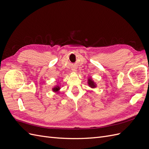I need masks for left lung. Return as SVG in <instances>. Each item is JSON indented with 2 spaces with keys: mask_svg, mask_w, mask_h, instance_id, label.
I'll list each match as a JSON object with an SVG mask.
<instances>
[{
  "mask_svg": "<svg viewBox=\"0 0 149 149\" xmlns=\"http://www.w3.org/2000/svg\"><path fill=\"white\" fill-rule=\"evenodd\" d=\"M88 84H89V86L91 87V88H94L96 87L95 83H94V82L92 80V79H91V78H89V79H88Z\"/></svg>",
  "mask_w": 149,
  "mask_h": 149,
  "instance_id": "1",
  "label": "left lung"
}]
</instances>
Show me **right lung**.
<instances>
[{
    "instance_id": "1",
    "label": "right lung",
    "mask_w": 149,
    "mask_h": 149,
    "mask_svg": "<svg viewBox=\"0 0 149 149\" xmlns=\"http://www.w3.org/2000/svg\"><path fill=\"white\" fill-rule=\"evenodd\" d=\"M60 89V88L59 86L57 85V86H56L55 87H54L53 88V91H55V92H58V91H59Z\"/></svg>"
}]
</instances>
